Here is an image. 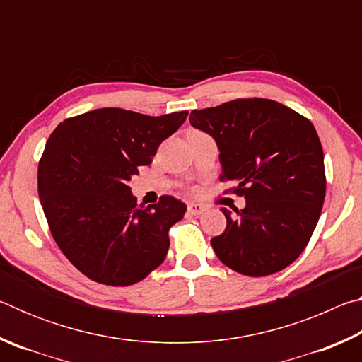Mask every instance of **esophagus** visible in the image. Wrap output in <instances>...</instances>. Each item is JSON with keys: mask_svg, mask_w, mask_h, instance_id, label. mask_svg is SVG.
<instances>
[{"mask_svg": "<svg viewBox=\"0 0 362 362\" xmlns=\"http://www.w3.org/2000/svg\"><path fill=\"white\" fill-rule=\"evenodd\" d=\"M204 211H206V207L201 204H196V203L188 204V214H192V216H201Z\"/></svg>", "mask_w": 362, "mask_h": 362, "instance_id": "esophagus-1", "label": "esophagus"}]
</instances>
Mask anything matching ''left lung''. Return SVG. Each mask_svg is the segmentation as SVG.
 <instances>
[{
	"label": "left lung",
	"instance_id": "obj_1",
	"mask_svg": "<svg viewBox=\"0 0 362 362\" xmlns=\"http://www.w3.org/2000/svg\"><path fill=\"white\" fill-rule=\"evenodd\" d=\"M189 122L216 140L220 180L236 182L246 207H222L226 228L211 240L220 262L268 276L303 252L326 196L324 153L315 126L283 103L236 99L193 110Z\"/></svg>",
	"mask_w": 362,
	"mask_h": 362
}]
</instances>
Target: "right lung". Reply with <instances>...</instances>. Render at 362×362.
I'll list each match as a JSON object with an SVG mask.
<instances>
[{
	"mask_svg": "<svg viewBox=\"0 0 362 362\" xmlns=\"http://www.w3.org/2000/svg\"><path fill=\"white\" fill-rule=\"evenodd\" d=\"M187 116L99 108L49 137L38 166L42 211L64 255L95 283L136 284L166 259L169 228L187 206L173 196L137 206L127 183Z\"/></svg>",
	"mask_w": 362,
	"mask_h": 362,
	"instance_id": "1",
	"label": "right lung"
}]
</instances>
